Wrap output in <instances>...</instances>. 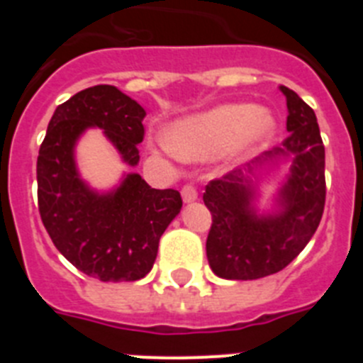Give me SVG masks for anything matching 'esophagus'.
<instances>
[{
  "instance_id": "1",
  "label": "esophagus",
  "mask_w": 363,
  "mask_h": 363,
  "mask_svg": "<svg viewBox=\"0 0 363 363\" xmlns=\"http://www.w3.org/2000/svg\"><path fill=\"white\" fill-rule=\"evenodd\" d=\"M182 198H184V201H187V203H191V201H194L198 198V191L196 187L192 184H185L184 187H182Z\"/></svg>"
}]
</instances>
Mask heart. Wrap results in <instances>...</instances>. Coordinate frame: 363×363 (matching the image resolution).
I'll list each match as a JSON object with an SVG mask.
<instances>
[{
	"label": "heart",
	"instance_id": "b5f03b06",
	"mask_svg": "<svg viewBox=\"0 0 363 363\" xmlns=\"http://www.w3.org/2000/svg\"><path fill=\"white\" fill-rule=\"evenodd\" d=\"M274 129L271 114L251 104H229L179 120L167 130L169 149L179 158L200 160L223 150L249 149Z\"/></svg>",
	"mask_w": 363,
	"mask_h": 363
}]
</instances>
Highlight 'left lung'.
I'll list each match as a JSON object with an SVG mask.
<instances>
[{"instance_id": "8db88e82", "label": "left lung", "mask_w": 363, "mask_h": 363, "mask_svg": "<svg viewBox=\"0 0 363 363\" xmlns=\"http://www.w3.org/2000/svg\"><path fill=\"white\" fill-rule=\"evenodd\" d=\"M287 138L245 167L211 179L203 201L213 214L207 258L216 277L256 280L281 271L316 233L325 207V149L313 108L287 86ZM277 155H293L291 174L281 191L282 213L258 217L250 207L252 174Z\"/></svg>"}]
</instances>
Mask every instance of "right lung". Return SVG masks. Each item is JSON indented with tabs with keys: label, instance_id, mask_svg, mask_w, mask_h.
<instances>
[{
	"label": "right lung",
	"instance_id": "1",
	"mask_svg": "<svg viewBox=\"0 0 363 363\" xmlns=\"http://www.w3.org/2000/svg\"><path fill=\"white\" fill-rule=\"evenodd\" d=\"M145 111L112 85H96L57 105L38 154V209L56 249L86 277L136 281L152 269L167 225L182 209L174 189H150L129 174L111 194L79 179L74 145L89 127L104 129L129 165L140 162Z\"/></svg>",
	"mask_w": 363,
	"mask_h": 363
}]
</instances>
